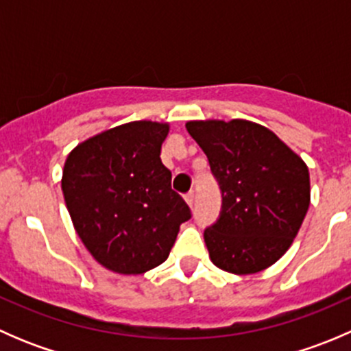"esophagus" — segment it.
<instances>
[{"mask_svg":"<svg viewBox=\"0 0 351 351\" xmlns=\"http://www.w3.org/2000/svg\"><path fill=\"white\" fill-rule=\"evenodd\" d=\"M185 200L190 207H193V202H195V192H193V190H190L189 193H185Z\"/></svg>","mask_w":351,"mask_h":351,"instance_id":"34e87169","label":"esophagus"}]
</instances>
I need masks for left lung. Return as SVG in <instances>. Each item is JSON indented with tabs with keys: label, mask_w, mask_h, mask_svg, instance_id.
<instances>
[{
	"label": "left lung",
	"mask_w": 351,
	"mask_h": 351,
	"mask_svg": "<svg viewBox=\"0 0 351 351\" xmlns=\"http://www.w3.org/2000/svg\"><path fill=\"white\" fill-rule=\"evenodd\" d=\"M186 130L207 156L222 195L217 221L204 231L212 263L236 275L265 270L289 250L307 214L306 162L250 120H197Z\"/></svg>",
	"instance_id": "1"
}]
</instances>
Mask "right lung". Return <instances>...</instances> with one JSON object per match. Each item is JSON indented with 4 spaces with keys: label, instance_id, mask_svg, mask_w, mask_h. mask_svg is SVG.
I'll use <instances>...</instances> for the list:
<instances>
[{
    "label": "right lung",
    "instance_id": "add662e5",
    "mask_svg": "<svg viewBox=\"0 0 351 351\" xmlns=\"http://www.w3.org/2000/svg\"><path fill=\"white\" fill-rule=\"evenodd\" d=\"M168 123L129 122L74 147L62 193L74 229L108 270L139 275L168 258L180 224L192 217L161 162Z\"/></svg>",
    "mask_w": 351,
    "mask_h": 351
}]
</instances>
